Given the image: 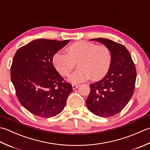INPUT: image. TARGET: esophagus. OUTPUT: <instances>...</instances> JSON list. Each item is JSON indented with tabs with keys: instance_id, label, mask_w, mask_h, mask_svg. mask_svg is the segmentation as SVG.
Instances as JSON below:
<instances>
[{
	"instance_id": "1",
	"label": "esophagus",
	"mask_w": 150,
	"mask_h": 150,
	"mask_svg": "<svg viewBox=\"0 0 150 150\" xmlns=\"http://www.w3.org/2000/svg\"><path fill=\"white\" fill-rule=\"evenodd\" d=\"M78 87H79V84H72V88L73 90H75V89H77Z\"/></svg>"
}]
</instances>
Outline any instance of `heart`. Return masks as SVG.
<instances>
[{
  "label": "heart",
  "instance_id": "b5f03b06",
  "mask_svg": "<svg viewBox=\"0 0 150 150\" xmlns=\"http://www.w3.org/2000/svg\"><path fill=\"white\" fill-rule=\"evenodd\" d=\"M66 53L57 52L53 57V64L59 74L68 77L78 63L79 69L70 76L73 83H79L88 78L94 81L103 78L109 71L112 61L110 50L105 45L79 41L69 45Z\"/></svg>",
  "mask_w": 150,
  "mask_h": 150
}]
</instances>
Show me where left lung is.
Masks as SVG:
<instances>
[{
  "mask_svg": "<svg viewBox=\"0 0 150 150\" xmlns=\"http://www.w3.org/2000/svg\"><path fill=\"white\" fill-rule=\"evenodd\" d=\"M96 40L108 47L112 61L106 75L91 84L90 93L86 101L91 113L101 117H110L120 113L134 93L137 71L135 64L126 47L108 39Z\"/></svg>",
  "mask_w": 150,
  "mask_h": 150,
  "instance_id": "obj_1",
  "label": "left lung"
}]
</instances>
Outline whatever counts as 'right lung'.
I'll use <instances>...</instances> for the list:
<instances>
[{
	"label": "right lung",
	"mask_w": 150,
	"mask_h": 150,
	"mask_svg": "<svg viewBox=\"0 0 150 150\" xmlns=\"http://www.w3.org/2000/svg\"><path fill=\"white\" fill-rule=\"evenodd\" d=\"M62 41L37 39L20 47L11 66V79L22 106L35 115L50 118L59 114L73 90L53 64V55L64 47Z\"/></svg>",
	"instance_id": "obj_1"
}]
</instances>
